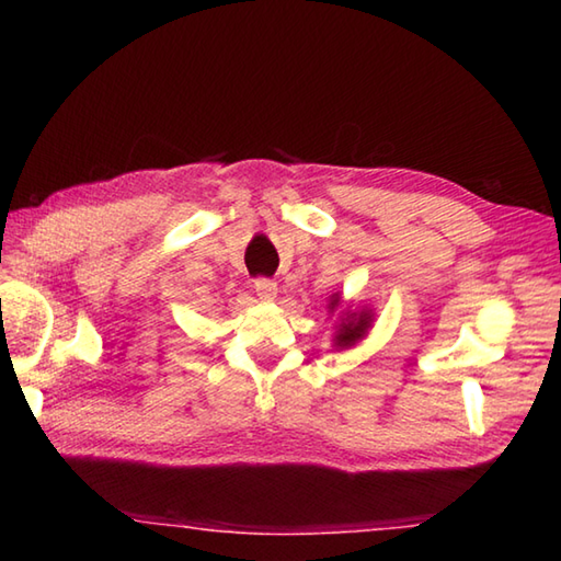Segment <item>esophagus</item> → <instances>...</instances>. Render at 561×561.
<instances>
[{"instance_id":"34e87169","label":"esophagus","mask_w":561,"mask_h":561,"mask_svg":"<svg viewBox=\"0 0 561 561\" xmlns=\"http://www.w3.org/2000/svg\"><path fill=\"white\" fill-rule=\"evenodd\" d=\"M255 294L260 296L262 301H274V299H277V294H279L277 282H274V279H265V277L255 279Z\"/></svg>"}]
</instances>
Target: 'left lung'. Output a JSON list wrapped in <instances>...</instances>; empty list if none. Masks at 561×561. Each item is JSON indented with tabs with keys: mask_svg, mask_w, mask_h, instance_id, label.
<instances>
[{
	"mask_svg": "<svg viewBox=\"0 0 561 561\" xmlns=\"http://www.w3.org/2000/svg\"><path fill=\"white\" fill-rule=\"evenodd\" d=\"M340 304H342V296H340V291H335L328 301V313H335ZM374 318H376V313H374L371 306H359V308H354V311L350 306L344 308V311L335 320V335H332V347H335L337 352L340 350H352L354 344L362 342L368 335V330L374 328Z\"/></svg>",
	"mask_w": 561,
	"mask_h": 561,
	"instance_id": "8db88e82",
	"label": "left lung"
}]
</instances>
